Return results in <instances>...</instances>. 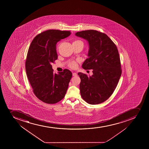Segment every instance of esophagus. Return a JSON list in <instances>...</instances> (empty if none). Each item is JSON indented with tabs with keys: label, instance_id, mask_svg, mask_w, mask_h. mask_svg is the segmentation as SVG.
Returning a JSON list of instances; mask_svg holds the SVG:
<instances>
[{
	"label": "esophagus",
	"instance_id": "esophagus-1",
	"mask_svg": "<svg viewBox=\"0 0 149 149\" xmlns=\"http://www.w3.org/2000/svg\"><path fill=\"white\" fill-rule=\"evenodd\" d=\"M72 75H73V76H77V74L75 73V72H73V73H72Z\"/></svg>",
	"mask_w": 149,
	"mask_h": 149
}]
</instances>
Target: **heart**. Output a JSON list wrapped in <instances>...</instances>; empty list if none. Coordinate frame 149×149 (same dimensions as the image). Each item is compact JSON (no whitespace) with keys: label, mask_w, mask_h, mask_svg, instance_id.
Returning a JSON list of instances; mask_svg holds the SVG:
<instances>
[{"label":"heart","mask_w":149,"mask_h":149,"mask_svg":"<svg viewBox=\"0 0 149 149\" xmlns=\"http://www.w3.org/2000/svg\"><path fill=\"white\" fill-rule=\"evenodd\" d=\"M81 42V41H80V40H76V41H75L74 42ZM68 65H69V67L71 68H73V69L76 68L77 67V62L75 61H71V62L69 63Z\"/></svg>","instance_id":"b5f03b06"}]
</instances>
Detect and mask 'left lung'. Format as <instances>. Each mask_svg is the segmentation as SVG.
Wrapping results in <instances>:
<instances>
[{"label": "left lung", "mask_w": 149, "mask_h": 149, "mask_svg": "<svg viewBox=\"0 0 149 149\" xmlns=\"http://www.w3.org/2000/svg\"><path fill=\"white\" fill-rule=\"evenodd\" d=\"M75 35L87 40L89 46L88 57L82 67L86 70L93 69L91 76L78 73L81 97L90 104H100L112 95L121 75L118 48L106 34L96 30L79 31Z\"/></svg>", "instance_id": "obj_1"}]
</instances>
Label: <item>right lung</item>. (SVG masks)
<instances>
[{
	"label": "right lung",
	"mask_w": 149,
	"mask_h": 149,
	"mask_svg": "<svg viewBox=\"0 0 149 149\" xmlns=\"http://www.w3.org/2000/svg\"><path fill=\"white\" fill-rule=\"evenodd\" d=\"M70 34V31L47 30L36 36L30 45L25 63L27 77L34 95L45 103H57L66 94L72 72L65 69L54 73L51 64L57 59L56 43Z\"/></svg>",
	"instance_id": "add662e5"
}]
</instances>
